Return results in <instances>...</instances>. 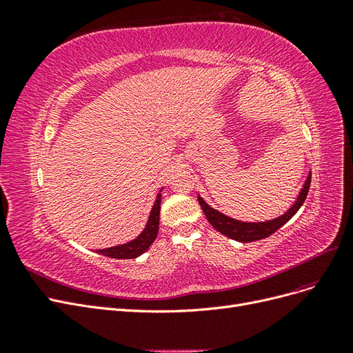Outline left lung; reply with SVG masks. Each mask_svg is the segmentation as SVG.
Here are the masks:
<instances>
[{"mask_svg":"<svg viewBox=\"0 0 353 353\" xmlns=\"http://www.w3.org/2000/svg\"><path fill=\"white\" fill-rule=\"evenodd\" d=\"M309 187H311V175L307 176L306 183H305V185L301 191V194H299L294 205L290 209H288L283 216L272 219V221L256 222V223H253V222H240V221H236L232 218H228L225 215H222V213L216 212L215 209H212L206 201H203L201 197H197V199H199V203H200L203 212H205V215H206L209 223L213 228L219 231L221 234H223V236L232 239V240H237V241H241V243H250V241H258V240L270 237L271 234H274L276 230H280L285 222L290 221L294 213L299 209H301V206L303 205V201L307 196Z\"/></svg>","mask_w":353,"mask_h":353,"instance_id":"left-lung-1","label":"left lung"}]
</instances>
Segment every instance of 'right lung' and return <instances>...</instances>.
<instances>
[{
	"mask_svg": "<svg viewBox=\"0 0 353 353\" xmlns=\"http://www.w3.org/2000/svg\"><path fill=\"white\" fill-rule=\"evenodd\" d=\"M160 197H162V194L157 196L156 203L153 205V209L150 212V218H148L147 225L140 236L130 243L122 244V245H116V248L101 249L97 253L108 256V258H114V259H134V258H137V256L143 254L148 248H150L157 237L159 215H160Z\"/></svg>",
	"mask_w": 353,
	"mask_h": 353,
	"instance_id": "add662e5",
	"label": "right lung"
}]
</instances>
